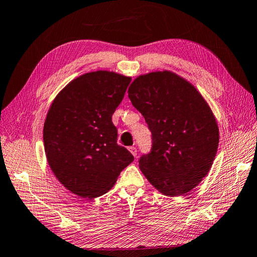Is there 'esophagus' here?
Returning <instances> with one entry per match:
<instances>
[{
  "mask_svg": "<svg viewBox=\"0 0 257 257\" xmlns=\"http://www.w3.org/2000/svg\"><path fill=\"white\" fill-rule=\"evenodd\" d=\"M128 150H130V152L132 153L134 157L138 156V149H137V148H135V147H130Z\"/></svg>",
  "mask_w": 257,
  "mask_h": 257,
  "instance_id": "34e87169",
  "label": "esophagus"
}]
</instances>
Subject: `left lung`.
Masks as SVG:
<instances>
[{"label":"left lung","mask_w":257,"mask_h":257,"mask_svg":"<svg viewBox=\"0 0 257 257\" xmlns=\"http://www.w3.org/2000/svg\"><path fill=\"white\" fill-rule=\"evenodd\" d=\"M132 105L152 134L150 152L139 164L166 196H181L209 172L218 148L215 116L199 91L170 71L138 77L128 88Z\"/></svg>","instance_id":"left-lung-1"}]
</instances>
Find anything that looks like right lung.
<instances>
[{"mask_svg": "<svg viewBox=\"0 0 257 257\" xmlns=\"http://www.w3.org/2000/svg\"><path fill=\"white\" fill-rule=\"evenodd\" d=\"M130 83V77L115 72H88L67 85L48 112L43 126L48 163L77 196L104 195L134 160L117 144L112 122Z\"/></svg>", "mask_w": 257, "mask_h": 257, "instance_id": "add662e5", "label": "right lung"}]
</instances>
